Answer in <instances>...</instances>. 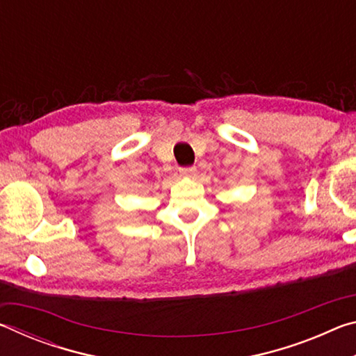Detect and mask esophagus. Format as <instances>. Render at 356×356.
I'll return each mask as SVG.
<instances>
[{
	"instance_id": "obj_1",
	"label": "esophagus",
	"mask_w": 356,
	"mask_h": 356,
	"mask_svg": "<svg viewBox=\"0 0 356 356\" xmlns=\"http://www.w3.org/2000/svg\"><path fill=\"white\" fill-rule=\"evenodd\" d=\"M196 174H197V170L196 168H182V170H180V176H184V177H186V179H195L196 177Z\"/></svg>"
}]
</instances>
